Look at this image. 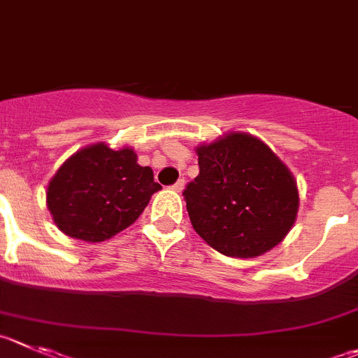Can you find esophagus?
Instances as JSON below:
<instances>
[{
  "label": "esophagus",
  "mask_w": 358,
  "mask_h": 358,
  "mask_svg": "<svg viewBox=\"0 0 358 358\" xmlns=\"http://www.w3.org/2000/svg\"><path fill=\"white\" fill-rule=\"evenodd\" d=\"M183 189H185V180H178V182L173 185V190H175V192H182Z\"/></svg>",
  "instance_id": "obj_1"
}]
</instances>
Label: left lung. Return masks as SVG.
I'll return each mask as SVG.
<instances>
[{"mask_svg":"<svg viewBox=\"0 0 358 358\" xmlns=\"http://www.w3.org/2000/svg\"><path fill=\"white\" fill-rule=\"evenodd\" d=\"M196 153L199 175L183 190L196 233L231 258H256L279 245L300 203L288 166L247 132L224 134Z\"/></svg>","mask_w":358,"mask_h":358,"instance_id":"obj_1","label":"left lung"}]
</instances>
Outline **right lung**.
Masks as SVG:
<instances>
[{"label":"right lung","instance_id":"1","mask_svg":"<svg viewBox=\"0 0 358 358\" xmlns=\"http://www.w3.org/2000/svg\"><path fill=\"white\" fill-rule=\"evenodd\" d=\"M162 187L130 146L95 143L78 150L49 180L45 203L66 236L99 243L136 222Z\"/></svg>","mask_w":358,"mask_h":358}]
</instances>
